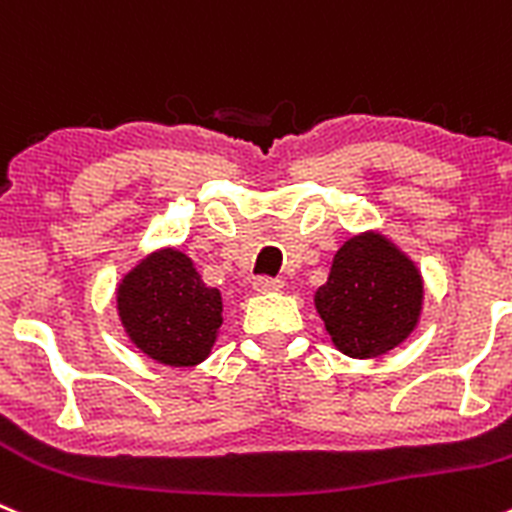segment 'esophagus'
<instances>
[{
	"label": "esophagus",
	"mask_w": 512,
	"mask_h": 512,
	"mask_svg": "<svg viewBox=\"0 0 512 512\" xmlns=\"http://www.w3.org/2000/svg\"><path fill=\"white\" fill-rule=\"evenodd\" d=\"M255 290H257V293H272V290H283V280L267 278V275H262V278L255 280Z\"/></svg>",
	"instance_id": "esophagus-1"
}]
</instances>
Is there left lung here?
Wrapping results in <instances>:
<instances>
[{
    "label": "left lung",
    "instance_id": "8db88e82",
    "mask_svg": "<svg viewBox=\"0 0 512 512\" xmlns=\"http://www.w3.org/2000/svg\"><path fill=\"white\" fill-rule=\"evenodd\" d=\"M315 308L338 351L353 358L381 356L417 326L422 275L381 234L353 237L333 257Z\"/></svg>",
    "mask_w": 512,
    "mask_h": 512
}]
</instances>
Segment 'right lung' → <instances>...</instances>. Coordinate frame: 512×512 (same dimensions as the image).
Segmentation results:
<instances>
[{
    "label": "right lung",
    "mask_w": 512,
    "mask_h": 512,
    "mask_svg": "<svg viewBox=\"0 0 512 512\" xmlns=\"http://www.w3.org/2000/svg\"><path fill=\"white\" fill-rule=\"evenodd\" d=\"M118 313L131 341L166 366L209 356L222 326V298L176 250L146 257L118 288Z\"/></svg>",
    "instance_id": "obj_1"
}]
</instances>
